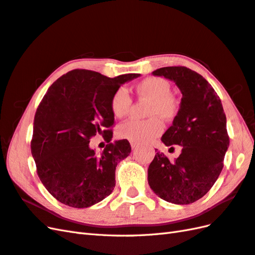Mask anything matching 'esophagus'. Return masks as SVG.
Masks as SVG:
<instances>
[{"mask_svg":"<svg viewBox=\"0 0 255 255\" xmlns=\"http://www.w3.org/2000/svg\"><path fill=\"white\" fill-rule=\"evenodd\" d=\"M136 146H138V144H136V143H133V142H131V147H132V149H134Z\"/></svg>","mask_w":255,"mask_h":255,"instance_id":"obj_1","label":"esophagus"}]
</instances>
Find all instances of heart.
Wrapping results in <instances>:
<instances>
[{
  "label": "heart",
  "mask_w": 255,
  "mask_h": 255,
  "mask_svg": "<svg viewBox=\"0 0 255 255\" xmlns=\"http://www.w3.org/2000/svg\"><path fill=\"white\" fill-rule=\"evenodd\" d=\"M170 84L159 77H147L136 84L135 91L140 98L151 101L147 115L152 119L146 121L129 120L119 127L121 138L133 143H147L164 130L158 119L171 121L179 111V102L170 94ZM131 107V99L125 88H119L111 98V110L116 117H124Z\"/></svg>",
  "instance_id": "obj_1"
}]
</instances>
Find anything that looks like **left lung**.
<instances>
[{"mask_svg":"<svg viewBox=\"0 0 255 255\" xmlns=\"http://www.w3.org/2000/svg\"><path fill=\"white\" fill-rule=\"evenodd\" d=\"M153 75L168 78L181 90L178 114L161 141L166 146L181 145L182 152L174 160L156 153L147 169L148 184L168 202L192 204L210 191L223 169L230 146L226 116L220 97L197 72L165 67L155 70Z\"/></svg>","mask_w":255,"mask_h":255,"instance_id":"obj_1","label":"left lung"}]
</instances>
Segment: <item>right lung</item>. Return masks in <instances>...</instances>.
Masks as SVG:
<instances>
[{
	"instance_id": "obj_1",
	"label": "right lung",
	"mask_w": 255,
	"mask_h": 255,
	"mask_svg": "<svg viewBox=\"0 0 255 255\" xmlns=\"http://www.w3.org/2000/svg\"><path fill=\"white\" fill-rule=\"evenodd\" d=\"M140 74L104 76L88 70L68 72L51 85L34 116L31 153L38 178L62 204L87 208L115 187V169L131 152L128 140L111 142V98ZM109 144L100 155L89 146L96 134Z\"/></svg>"
}]
</instances>
